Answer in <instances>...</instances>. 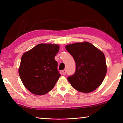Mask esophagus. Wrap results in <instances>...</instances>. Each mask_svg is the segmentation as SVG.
Returning a JSON list of instances; mask_svg holds the SVG:
<instances>
[{
	"mask_svg": "<svg viewBox=\"0 0 123 123\" xmlns=\"http://www.w3.org/2000/svg\"><path fill=\"white\" fill-rule=\"evenodd\" d=\"M62 72L63 75H66V69H64V70L62 71Z\"/></svg>",
	"mask_w": 123,
	"mask_h": 123,
	"instance_id": "obj_1",
	"label": "esophagus"
}]
</instances>
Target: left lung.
<instances>
[{
    "label": "left lung",
    "mask_w": 123,
    "mask_h": 123,
    "mask_svg": "<svg viewBox=\"0 0 123 123\" xmlns=\"http://www.w3.org/2000/svg\"><path fill=\"white\" fill-rule=\"evenodd\" d=\"M66 49L76 62V71L67 80L78 91L91 92L99 87L107 73L103 52L88 42L66 46Z\"/></svg>",
    "instance_id": "left-lung-1"
}]
</instances>
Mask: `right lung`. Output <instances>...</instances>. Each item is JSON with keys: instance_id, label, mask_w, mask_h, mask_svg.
<instances>
[{"instance_id": "right-lung-1", "label": "right lung", "mask_w": 123, "mask_h": 123, "mask_svg": "<svg viewBox=\"0 0 123 123\" xmlns=\"http://www.w3.org/2000/svg\"><path fill=\"white\" fill-rule=\"evenodd\" d=\"M59 49L56 44L40 43L22 56L19 76L31 93L44 95L54 87L61 76L55 60Z\"/></svg>"}]
</instances>
